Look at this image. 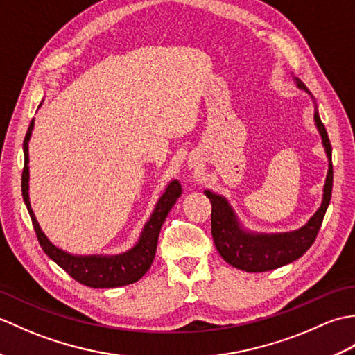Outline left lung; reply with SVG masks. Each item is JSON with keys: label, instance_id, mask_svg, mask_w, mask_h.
<instances>
[{"label": "left lung", "instance_id": "left-lung-1", "mask_svg": "<svg viewBox=\"0 0 355 355\" xmlns=\"http://www.w3.org/2000/svg\"><path fill=\"white\" fill-rule=\"evenodd\" d=\"M293 79L296 82L297 88L304 89L311 96L300 79ZM314 122L328 157V173L325 186H323L322 205L318 212L300 229L284 233H259L247 230L239 223L235 210L232 209L229 201L223 195H218L209 189L205 191L206 197L212 202V236L215 247L218 253L223 256V259L230 263L232 267L250 271V273L275 270L299 259L313 245L329 206L331 192H333V162H331V150L333 149H331L328 132L322 123L315 105Z\"/></svg>", "mask_w": 355, "mask_h": 355}]
</instances>
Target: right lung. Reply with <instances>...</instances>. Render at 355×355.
<instances>
[{
  "label": "right lung",
  "mask_w": 355,
  "mask_h": 355,
  "mask_svg": "<svg viewBox=\"0 0 355 355\" xmlns=\"http://www.w3.org/2000/svg\"><path fill=\"white\" fill-rule=\"evenodd\" d=\"M33 126L35 120H32V123H30L24 143H22V149H24V171H22L21 178V191L22 200H24L28 215L32 218L33 229L44 253L51 261H55L62 270H65L74 281L92 286V288H114V286H123L137 282L149 270L150 263L154 261L162 225L169 210L175 205L180 195H182V184H180L178 180H172L168 184L162 197L158 198L153 215L149 216L145 227H143L139 241L130 250L120 254H71L56 247L45 236V233L40 227V223H37L33 214L32 206H30L28 141L30 137H32Z\"/></svg>",
  "instance_id": "add662e5"
}]
</instances>
